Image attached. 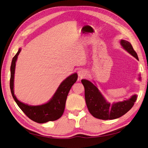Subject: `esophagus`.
I'll return each instance as SVG.
<instances>
[{"mask_svg": "<svg viewBox=\"0 0 148 148\" xmlns=\"http://www.w3.org/2000/svg\"><path fill=\"white\" fill-rule=\"evenodd\" d=\"M78 77L80 78H84L85 77V76H86V71H85L84 70L81 69V70H79L78 71Z\"/></svg>", "mask_w": 148, "mask_h": 148, "instance_id": "obj_1", "label": "esophagus"}]
</instances>
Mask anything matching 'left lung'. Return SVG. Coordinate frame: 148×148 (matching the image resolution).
Masks as SVG:
<instances>
[{"instance_id": "left-lung-1", "label": "left lung", "mask_w": 148, "mask_h": 148, "mask_svg": "<svg viewBox=\"0 0 148 148\" xmlns=\"http://www.w3.org/2000/svg\"><path fill=\"white\" fill-rule=\"evenodd\" d=\"M122 47L137 60L138 57L134 51L132 44L126 40H120ZM139 80L141 79L139 75ZM84 87V97L89 112L95 118L101 120H113L118 119L126 114L132 109L137 99V95H134L129 99L110 104L107 102L98 89L96 84L88 79H82Z\"/></svg>"}]
</instances>
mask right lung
<instances>
[{
    "instance_id": "add662e5",
    "label": "right lung",
    "mask_w": 148,
    "mask_h": 148,
    "mask_svg": "<svg viewBox=\"0 0 148 148\" xmlns=\"http://www.w3.org/2000/svg\"><path fill=\"white\" fill-rule=\"evenodd\" d=\"M21 49L20 48L13 58L10 66V88L15 101L28 117L39 123H46L49 121L59 119L63 114L67 96L73 84L77 82L78 75L75 73L70 75L62 82L58 87L51 99L45 104L39 106H31L20 101L14 94V75L16 62Z\"/></svg>"
}]
</instances>
